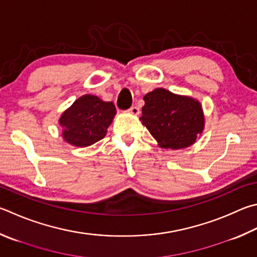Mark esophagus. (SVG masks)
Returning a JSON list of instances; mask_svg holds the SVG:
<instances>
[{
	"mask_svg": "<svg viewBox=\"0 0 257 257\" xmlns=\"http://www.w3.org/2000/svg\"><path fill=\"white\" fill-rule=\"evenodd\" d=\"M129 112L130 113H132V114H135V115H137V114H139V112H141V111H139V108H138V106H132V108H130L129 110Z\"/></svg>",
	"mask_w": 257,
	"mask_h": 257,
	"instance_id": "esophagus-1",
	"label": "esophagus"
}]
</instances>
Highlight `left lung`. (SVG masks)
<instances>
[{
  "label": "left lung",
  "instance_id": "1",
  "mask_svg": "<svg viewBox=\"0 0 257 257\" xmlns=\"http://www.w3.org/2000/svg\"><path fill=\"white\" fill-rule=\"evenodd\" d=\"M144 101L141 120L160 147L186 148L202 134L204 115L198 100L160 87L147 93Z\"/></svg>",
  "mask_w": 257,
  "mask_h": 257
}]
</instances>
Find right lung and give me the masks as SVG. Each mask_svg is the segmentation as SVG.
<instances>
[{"mask_svg":"<svg viewBox=\"0 0 257 257\" xmlns=\"http://www.w3.org/2000/svg\"><path fill=\"white\" fill-rule=\"evenodd\" d=\"M116 113L112 102L85 94L60 115L65 142L76 147H87L101 141Z\"/></svg>","mask_w":257,"mask_h":257,"instance_id":"1","label":"right lung"}]
</instances>
